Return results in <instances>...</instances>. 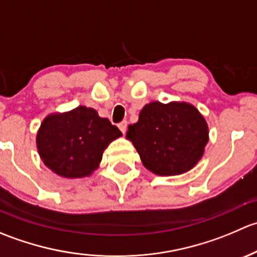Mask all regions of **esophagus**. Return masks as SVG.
<instances>
[{
  "label": "esophagus",
  "mask_w": 257,
  "mask_h": 257,
  "mask_svg": "<svg viewBox=\"0 0 257 257\" xmlns=\"http://www.w3.org/2000/svg\"><path fill=\"white\" fill-rule=\"evenodd\" d=\"M126 125H128V123H126V120H123V121H120V123L118 124V126H119V129H120V132L121 133H125V131H126Z\"/></svg>",
  "instance_id": "esophagus-1"
}]
</instances>
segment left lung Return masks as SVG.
<instances>
[{
    "label": "left lung",
    "mask_w": 257,
    "mask_h": 257,
    "mask_svg": "<svg viewBox=\"0 0 257 257\" xmlns=\"http://www.w3.org/2000/svg\"><path fill=\"white\" fill-rule=\"evenodd\" d=\"M132 142L148 170L157 175H179L193 169L209 141V128L200 112L185 102L145 104L131 124Z\"/></svg>",
    "instance_id": "8db88e82"
}]
</instances>
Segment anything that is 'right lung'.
I'll return each mask as SVG.
<instances>
[{"label": "right lung", "mask_w": 257, "mask_h": 257, "mask_svg": "<svg viewBox=\"0 0 257 257\" xmlns=\"http://www.w3.org/2000/svg\"><path fill=\"white\" fill-rule=\"evenodd\" d=\"M121 132L97 110L79 105L66 113L49 114L38 129V154L57 175L68 179L89 177L103 152Z\"/></svg>", "instance_id": "obj_1"}]
</instances>
